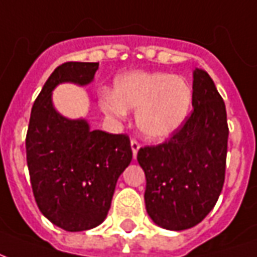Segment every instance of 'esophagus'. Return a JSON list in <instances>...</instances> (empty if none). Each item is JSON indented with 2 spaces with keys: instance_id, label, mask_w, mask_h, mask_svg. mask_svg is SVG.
Segmentation results:
<instances>
[{
  "instance_id": "obj_1",
  "label": "esophagus",
  "mask_w": 257,
  "mask_h": 257,
  "mask_svg": "<svg viewBox=\"0 0 257 257\" xmlns=\"http://www.w3.org/2000/svg\"><path fill=\"white\" fill-rule=\"evenodd\" d=\"M131 147H132V153H134V158H136L138 156V151L140 149V143L136 139L131 140Z\"/></svg>"
}]
</instances>
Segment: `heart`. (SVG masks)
<instances>
[{
    "label": "heart",
    "instance_id": "heart-1",
    "mask_svg": "<svg viewBox=\"0 0 257 257\" xmlns=\"http://www.w3.org/2000/svg\"><path fill=\"white\" fill-rule=\"evenodd\" d=\"M193 88L187 79L161 71H131L114 81L111 92H103L100 110L123 119L135 110L136 126L150 140H162L178 131L189 115Z\"/></svg>",
    "mask_w": 257,
    "mask_h": 257
}]
</instances>
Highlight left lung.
I'll return each instance as SVG.
<instances>
[{
  "mask_svg": "<svg viewBox=\"0 0 257 257\" xmlns=\"http://www.w3.org/2000/svg\"><path fill=\"white\" fill-rule=\"evenodd\" d=\"M193 77L191 115L171 139L138 153L147 213L156 224L175 231L204 220L217 202L226 173L224 101L205 70L195 68Z\"/></svg>",
  "mask_w": 257,
  "mask_h": 257,
  "instance_id": "obj_1",
  "label": "left lung"
}]
</instances>
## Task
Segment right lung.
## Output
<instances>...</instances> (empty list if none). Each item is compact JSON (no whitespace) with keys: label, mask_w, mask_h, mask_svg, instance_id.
Returning <instances> with one entry per match:
<instances>
[{"label":"right lung","mask_w":257,"mask_h":257,"mask_svg":"<svg viewBox=\"0 0 257 257\" xmlns=\"http://www.w3.org/2000/svg\"><path fill=\"white\" fill-rule=\"evenodd\" d=\"M99 63L67 62L55 68L33 104L26 136L27 167L41 213L66 231H84L106 219L119 175L132 161L128 135L90 131L52 103L59 84H89Z\"/></svg>","instance_id":"1"}]
</instances>
